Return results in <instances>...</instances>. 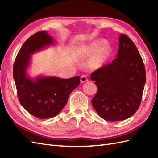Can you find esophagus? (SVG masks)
<instances>
[{
  "instance_id": "obj_1",
  "label": "esophagus",
  "mask_w": 158,
  "mask_h": 158,
  "mask_svg": "<svg viewBox=\"0 0 158 158\" xmlns=\"http://www.w3.org/2000/svg\"><path fill=\"white\" fill-rule=\"evenodd\" d=\"M88 81V79L86 75H82L81 77V83H85Z\"/></svg>"
}]
</instances>
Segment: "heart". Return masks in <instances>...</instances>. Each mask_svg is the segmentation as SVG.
Instances as JSON below:
<instances>
[{
    "instance_id": "heart-1",
    "label": "heart",
    "mask_w": 158,
    "mask_h": 158,
    "mask_svg": "<svg viewBox=\"0 0 158 158\" xmlns=\"http://www.w3.org/2000/svg\"><path fill=\"white\" fill-rule=\"evenodd\" d=\"M105 41H98L92 43L88 49V53L89 56L95 54V53H96L99 51L100 48H101L103 45H105ZM110 49L109 48H107V47L102 49L101 51H100L98 54L92 59V64L95 66H101L103 62L105 61L107 57H108Z\"/></svg>"
}]
</instances>
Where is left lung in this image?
I'll use <instances>...</instances> for the list:
<instances>
[{
    "mask_svg": "<svg viewBox=\"0 0 158 158\" xmlns=\"http://www.w3.org/2000/svg\"><path fill=\"white\" fill-rule=\"evenodd\" d=\"M119 41L117 58L91 74L97 86L92 106L109 122L125 120L136 112L146 82L145 65L135 44L124 34Z\"/></svg>",
    "mask_w": 158,
    "mask_h": 158,
    "instance_id": "8db88e82",
    "label": "left lung"
}]
</instances>
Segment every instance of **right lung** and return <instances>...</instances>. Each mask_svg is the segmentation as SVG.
I'll list each match as a JSON object with an SVG mask.
<instances>
[{"label":"right lung","mask_w":158,"mask_h":158,"mask_svg":"<svg viewBox=\"0 0 158 158\" xmlns=\"http://www.w3.org/2000/svg\"><path fill=\"white\" fill-rule=\"evenodd\" d=\"M54 41L47 31H40L28 38L16 56L13 75L19 101L32 115L39 119L56 116L68 101L69 95L80 83L79 76L70 79L39 76L32 79L27 75L32 54Z\"/></svg>","instance_id":"1"}]
</instances>
